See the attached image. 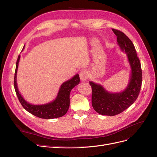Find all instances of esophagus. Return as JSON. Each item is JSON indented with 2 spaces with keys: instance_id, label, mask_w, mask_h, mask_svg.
Segmentation results:
<instances>
[{
  "instance_id": "obj_1",
  "label": "esophagus",
  "mask_w": 157,
  "mask_h": 157,
  "mask_svg": "<svg viewBox=\"0 0 157 157\" xmlns=\"http://www.w3.org/2000/svg\"><path fill=\"white\" fill-rule=\"evenodd\" d=\"M80 78L82 82L86 81V80L88 78V74L86 71H82L79 74Z\"/></svg>"
}]
</instances>
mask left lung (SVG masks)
Instances as JSON below:
<instances>
[{"label": "left lung", "mask_w": 157, "mask_h": 157, "mask_svg": "<svg viewBox=\"0 0 157 157\" xmlns=\"http://www.w3.org/2000/svg\"><path fill=\"white\" fill-rule=\"evenodd\" d=\"M116 35L118 45L125 52L130 66L129 82L120 92H109L102 85L89 82L92 89V104L94 109L102 115L115 116L132 105L140 94L142 83L141 63L134 44L124 33L112 29Z\"/></svg>", "instance_id": "left-lung-1"}]
</instances>
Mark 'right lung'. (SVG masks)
<instances>
[{
    "mask_svg": "<svg viewBox=\"0 0 157 157\" xmlns=\"http://www.w3.org/2000/svg\"><path fill=\"white\" fill-rule=\"evenodd\" d=\"M24 47L25 45L23 46V50L24 49ZM20 59V55H19L16 62L15 76H14V88H15L19 101L23 108L32 115L40 118H45V119H52V118H59L65 115L69 107V97L71 90L80 82L78 74L75 75L73 77L64 82L61 85L58 95L54 100L42 104V105H33L25 100V99L22 97L18 90L17 85V72Z\"/></svg>",
    "mask_w": 157,
    "mask_h": 157,
    "instance_id": "right-lung-1",
    "label": "right lung"
}]
</instances>
